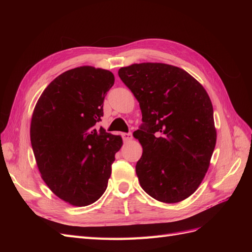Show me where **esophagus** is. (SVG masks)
Returning <instances> with one entry per match:
<instances>
[{
  "label": "esophagus",
  "instance_id": "obj_1",
  "mask_svg": "<svg viewBox=\"0 0 252 252\" xmlns=\"http://www.w3.org/2000/svg\"><path fill=\"white\" fill-rule=\"evenodd\" d=\"M122 138H123V141H124L125 143H127V142L132 140V134H131L130 132L123 133V134H122Z\"/></svg>",
  "mask_w": 252,
  "mask_h": 252
}]
</instances>
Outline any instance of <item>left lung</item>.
Wrapping results in <instances>:
<instances>
[{"label": "left lung", "mask_w": 252, "mask_h": 252, "mask_svg": "<svg viewBox=\"0 0 252 252\" xmlns=\"http://www.w3.org/2000/svg\"><path fill=\"white\" fill-rule=\"evenodd\" d=\"M119 77L140 103L143 147L135 172L144 191L163 203L191 195L208 170L217 131L208 94L188 72L168 64L122 67Z\"/></svg>", "instance_id": "1"}]
</instances>
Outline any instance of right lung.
<instances>
[{"instance_id": "add662e5", "label": "right lung", "mask_w": 252, "mask_h": 252, "mask_svg": "<svg viewBox=\"0 0 252 252\" xmlns=\"http://www.w3.org/2000/svg\"><path fill=\"white\" fill-rule=\"evenodd\" d=\"M113 84L109 70L73 68L49 84L33 110L30 141L42 179L61 200L78 207L105 192L123 145L120 135L96 127Z\"/></svg>"}]
</instances>
